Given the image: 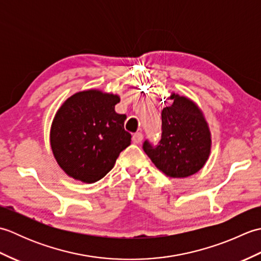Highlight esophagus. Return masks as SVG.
I'll return each mask as SVG.
<instances>
[{"label": "esophagus", "instance_id": "1", "mask_svg": "<svg viewBox=\"0 0 261 261\" xmlns=\"http://www.w3.org/2000/svg\"><path fill=\"white\" fill-rule=\"evenodd\" d=\"M143 139V136L141 132H136V134L132 136V141H134V143H140Z\"/></svg>", "mask_w": 261, "mask_h": 261}]
</instances>
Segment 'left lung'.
<instances>
[{"label":"left lung","mask_w":261,"mask_h":261,"mask_svg":"<svg viewBox=\"0 0 261 261\" xmlns=\"http://www.w3.org/2000/svg\"><path fill=\"white\" fill-rule=\"evenodd\" d=\"M163 109L162 138L157 146L146 140L143 150L154 166L173 178L197 173L208 159L211 134L202 111L185 96L173 93Z\"/></svg>","instance_id":"8db88e82"}]
</instances>
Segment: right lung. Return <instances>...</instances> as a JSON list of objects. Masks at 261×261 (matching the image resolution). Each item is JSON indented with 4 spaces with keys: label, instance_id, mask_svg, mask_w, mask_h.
I'll list each match as a JSON object with an SVG mask.
<instances>
[{
    "label": "right lung",
    "instance_id": "right-lung-1",
    "mask_svg": "<svg viewBox=\"0 0 261 261\" xmlns=\"http://www.w3.org/2000/svg\"><path fill=\"white\" fill-rule=\"evenodd\" d=\"M120 97L88 90L74 94L60 107L51 124L50 145L66 174L83 182H95L113 168L130 146L125 114L115 112Z\"/></svg>",
    "mask_w": 261,
    "mask_h": 261
}]
</instances>
